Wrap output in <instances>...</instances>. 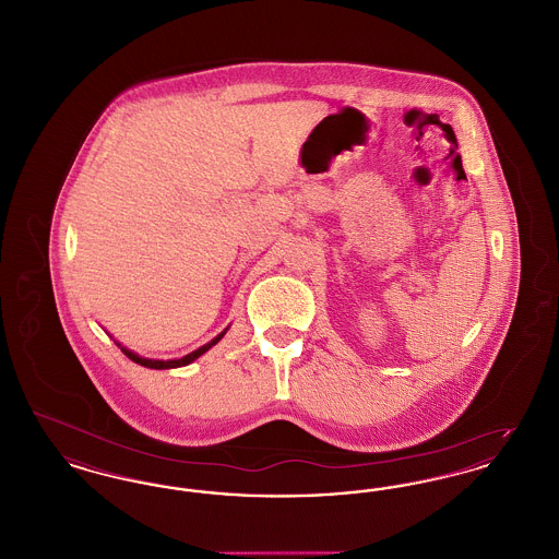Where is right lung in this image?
Instances as JSON below:
<instances>
[{"label":"right lung","instance_id":"right-lung-1","mask_svg":"<svg viewBox=\"0 0 559 559\" xmlns=\"http://www.w3.org/2000/svg\"><path fill=\"white\" fill-rule=\"evenodd\" d=\"M226 331H228V326L219 333V335H215L210 344H205V346L199 347V349H194V352H190L187 356H182V358H171V360H157V358H144V356H138L135 352L132 349H128V347L121 346L119 342H117V346L121 347V352L133 360L135 365H142V367H146V369H178V367H187L190 362H194L199 356H203L210 347L215 346L224 335H226Z\"/></svg>","mask_w":559,"mask_h":559}]
</instances>
